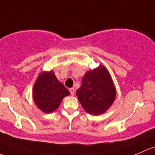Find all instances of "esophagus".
I'll list each match as a JSON object with an SVG mask.
<instances>
[{
    "instance_id": "obj_1",
    "label": "esophagus",
    "mask_w": 155,
    "mask_h": 155,
    "mask_svg": "<svg viewBox=\"0 0 155 155\" xmlns=\"http://www.w3.org/2000/svg\"><path fill=\"white\" fill-rule=\"evenodd\" d=\"M75 91H75V89L73 88V87H72V88L70 89V92H71V94L72 96H74L75 95Z\"/></svg>"
}]
</instances>
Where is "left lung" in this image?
I'll list each match as a JSON object with an SVG mask.
<instances>
[{
    "label": "left lung",
    "mask_w": 155,
    "mask_h": 155,
    "mask_svg": "<svg viewBox=\"0 0 155 155\" xmlns=\"http://www.w3.org/2000/svg\"><path fill=\"white\" fill-rule=\"evenodd\" d=\"M76 96L83 108L92 115L102 114L110 107L116 98V89L103 65L84 74Z\"/></svg>",
    "instance_id": "obj_1"
}]
</instances>
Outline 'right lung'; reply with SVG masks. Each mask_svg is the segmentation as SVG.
<instances>
[{
  "mask_svg": "<svg viewBox=\"0 0 155 155\" xmlns=\"http://www.w3.org/2000/svg\"><path fill=\"white\" fill-rule=\"evenodd\" d=\"M33 100L45 113H52L59 106L61 100L70 95L68 89L57 79L53 71L43 72L33 86Z\"/></svg>",
  "mask_w": 155,
  "mask_h": 155,
  "instance_id": "add662e5",
  "label": "right lung"
}]
</instances>
